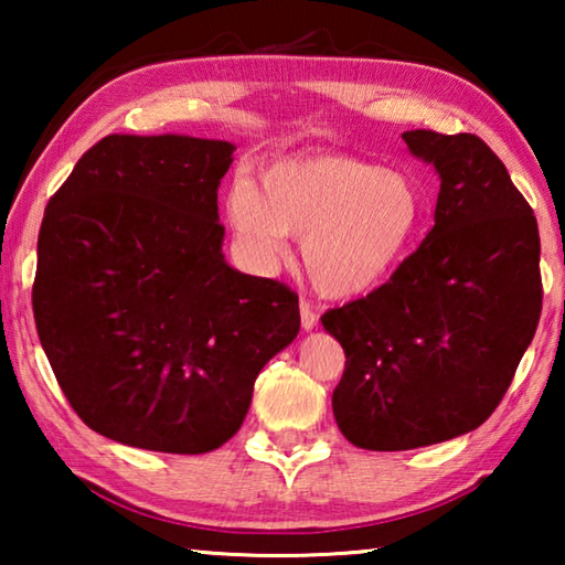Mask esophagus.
Segmentation results:
<instances>
[{"mask_svg": "<svg viewBox=\"0 0 565 565\" xmlns=\"http://www.w3.org/2000/svg\"><path fill=\"white\" fill-rule=\"evenodd\" d=\"M299 311H301V327H303V331H311L313 327H317V323H319V313L311 309L309 301H301V303H299Z\"/></svg>", "mask_w": 565, "mask_h": 565, "instance_id": "1", "label": "esophagus"}]
</instances>
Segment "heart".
Returning <instances> with one entry per match:
<instances>
[{"label":"heart","instance_id":"heart-1","mask_svg":"<svg viewBox=\"0 0 565 565\" xmlns=\"http://www.w3.org/2000/svg\"><path fill=\"white\" fill-rule=\"evenodd\" d=\"M228 222L262 259L303 238V266L327 296L376 289L406 259L426 218V199L406 171L347 154L281 159L264 167L259 189L238 181Z\"/></svg>","mask_w":565,"mask_h":565}]
</instances>
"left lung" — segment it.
<instances>
[{
	"label": "left lung",
	"instance_id": "obj_1",
	"mask_svg": "<svg viewBox=\"0 0 565 565\" xmlns=\"http://www.w3.org/2000/svg\"><path fill=\"white\" fill-rule=\"evenodd\" d=\"M431 161L434 226L386 284L329 309L347 366L333 416L353 446L408 451L473 431L501 404L539 327L533 209L476 134H401Z\"/></svg>",
	"mask_w": 565,
	"mask_h": 565
}]
</instances>
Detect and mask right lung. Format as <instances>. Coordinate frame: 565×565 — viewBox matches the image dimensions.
<instances>
[{
    "mask_svg": "<svg viewBox=\"0 0 565 565\" xmlns=\"http://www.w3.org/2000/svg\"><path fill=\"white\" fill-rule=\"evenodd\" d=\"M234 145L111 134L44 209L32 309L56 384L92 431L206 454L301 327L299 296L224 262L216 189Z\"/></svg>",
    "mask_w": 565,
    "mask_h": 565,
    "instance_id": "obj_1",
    "label": "right lung"
}]
</instances>
